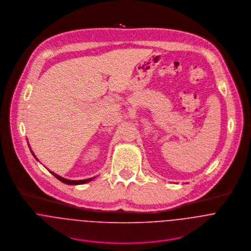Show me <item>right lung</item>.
I'll use <instances>...</instances> for the list:
<instances>
[{
  "mask_svg": "<svg viewBox=\"0 0 251 251\" xmlns=\"http://www.w3.org/2000/svg\"><path fill=\"white\" fill-rule=\"evenodd\" d=\"M30 148V147H29ZM31 152L33 153V155L35 156V154H34V152L32 151V150H31ZM36 157V156H35ZM51 172V171H50ZM51 174L53 175V176H55L57 179H59V180H61L62 182H64V183H67V184H82V183H86V182H89V181H91L92 179H94V178H92V179H80V180H72V179H64V178H62L61 176H58L57 174H55V173H53V172H51Z\"/></svg>",
  "mask_w": 251,
  "mask_h": 251,
  "instance_id": "right-lung-1",
  "label": "right lung"
}]
</instances>
